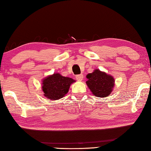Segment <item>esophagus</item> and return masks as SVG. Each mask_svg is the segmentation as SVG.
I'll use <instances>...</instances> for the list:
<instances>
[{
    "instance_id": "obj_1",
    "label": "esophagus",
    "mask_w": 151,
    "mask_h": 151,
    "mask_svg": "<svg viewBox=\"0 0 151 151\" xmlns=\"http://www.w3.org/2000/svg\"><path fill=\"white\" fill-rule=\"evenodd\" d=\"M76 78L77 79L78 81H83V75H76Z\"/></svg>"
}]
</instances>
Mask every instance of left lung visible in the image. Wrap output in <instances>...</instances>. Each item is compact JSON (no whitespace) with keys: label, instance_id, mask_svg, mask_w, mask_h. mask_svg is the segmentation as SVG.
<instances>
[{"label":"left lung","instance_id":"obj_1","mask_svg":"<svg viewBox=\"0 0 151 151\" xmlns=\"http://www.w3.org/2000/svg\"><path fill=\"white\" fill-rule=\"evenodd\" d=\"M86 83L92 93L98 97L108 96L112 91L114 86L113 76L104 72L96 69L86 75Z\"/></svg>","mask_w":151,"mask_h":151}]
</instances>
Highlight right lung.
<instances>
[{
	"mask_svg": "<svg viewBox=\"0 0 151 151\" xmlns=\"http://www.w3.org/2000/svg\"><path fill=\"white\" fill-rule=\"evenodd\" d=\"M75 80L63 76L59 73H54L43 79L42 89L44 96L50 100L63 98L69 90L70 86Z\"/></svg>",
	"mask_w": 151,
	"mask_h": 151,
	"instance_id": "right-lung-1",
	"label": "right lung"
}]
</instances>
